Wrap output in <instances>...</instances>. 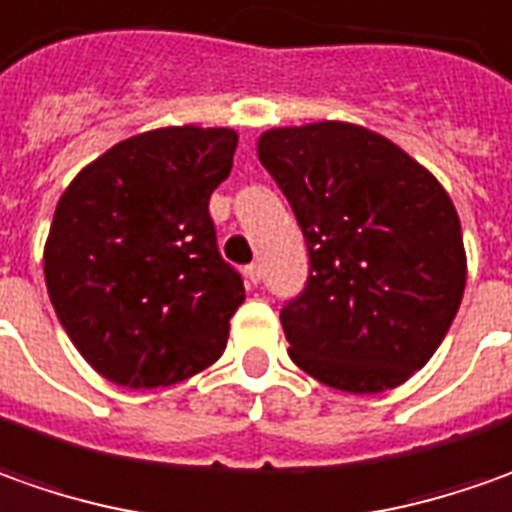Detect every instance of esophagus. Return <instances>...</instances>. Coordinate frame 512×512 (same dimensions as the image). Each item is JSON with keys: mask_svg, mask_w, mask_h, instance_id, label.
Instances as JSON below:
<instances>
[{"mask_svg": "<svg viewBox=\"0 0 512 512\" xmlns=\"http://www.w3.org/2000/svg\"><path fill=\"white\" fill-rule=\"evenodd\" d=\"M245 279H248L250 284H259V281H262V264H248V267H245Z\"/></svg>", "mask_w": 512, "mask_h": 512, "instance_id": "esophagus-1", "label": "esophagus"}]
</instances>
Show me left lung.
<instances>
[{
  "instance_id": "left-lung-1",
  "label": "left lung",
  "mask_w": 512,
  "mask_h": 512,
  "mask_svg": "<svg viewBox=\"0 0 512 512\" xmlns=\"http://www.w3.org/2000/svg\"><path fill=\"white\" fill-rule=\"evenodd\" d=\"M259 160L310 253L304 290L281 307L293 363L349 394L406 383L437 352L465 293L451 197L392 140L341 120L270 129Z\"/></svg>"
}]
</instances>
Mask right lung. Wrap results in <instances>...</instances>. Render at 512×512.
Here are the masks:
<instances>
[{"label": "right lung", "mask_w": 512, "mask_h": 512, "mask_svg": "<svg viewBox=\"0 0 512 512\" xmlns=\"http://www.w3.org/2000/svg\"><path fill=\"white\" fill-rule=\"evenodd\" d=\"M236 143L233 129H152L61 194L44 281L64 332L106 380L174 386L225 352L245 284L219 256L208 200Z\"/></svg>", "instance_id": "1"}]
</instances>
